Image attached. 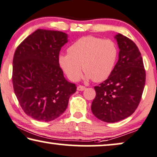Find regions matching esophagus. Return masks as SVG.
Returning a JSON list of instances; mask_svg holds the SVG:
<instances>
[{"instance_id": "obj_1", "label": "esophagus", "mask_w": 157, "mask_h": 157, "mask_svg": "<svg viewBox=\"0 0 157 157\" xmlns=\"http://www.w3.org/2000/svg\"><path fill=\"white\" fill-rule=\"evenodd\" d=\"M85 88H86V87H85V86H82V85H79V86H77V90H79V91H83V90H85Z\"/></svg>"}]
</instances>
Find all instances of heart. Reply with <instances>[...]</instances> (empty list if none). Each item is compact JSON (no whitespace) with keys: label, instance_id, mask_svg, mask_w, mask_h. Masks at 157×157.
Returning <instances> with one entry per match:
<instances>
[{"label":"heart","instance_id":"heart-1","mask_svg":"<svg viewBox=\"0 0 157 157\" xmlns=\"http://www.w3.org/2000/svg\"><path fill=\"white\" fill-rule=\"evenodd\" d=\"M67 52L59 56V62L72 81L79 80L82 68L85 78L103 82L112 73L118 57L113 41L91 36L79 39L68 48Z\"/></svg>","mask_w":157,"mask_h":157}]
</instances>
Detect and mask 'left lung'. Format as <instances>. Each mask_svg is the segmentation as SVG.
Instances as JSON below:
<instances>
[{"label":"left lung","mask_w":157,"mask_h":157,"mask_svg":"<svg viewBox=\"0 0 157 157\" xmlns=\"http://www.w3.org/2000/svg\"><path fill=\"white\" fill-rule=\"evenodd\" d=\"M118 60L107 80L95 86L91 110L106 123L118 122L132 115L139 105L146 82L141 52L132 40L118 33Z\"/></svg>","instance_id":"8db88e82"}]
</instances>
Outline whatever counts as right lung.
<instances>
[{"label":"right lung","instance_id":"obj_1","mask_svg":"<svg viewBox=\"0 0 157 157\" xmlns=\"http://www.w3.org/2000/svg\"><path fill=\"white\" fill-rule=\"evenodd\" d=\"M67 34L37 29L16 48L13 59V90L27 116L51 121L64 112L75 84L64 78L59 54Z\"/></svg>","mask_w":157,"mask_h":157}]
</instances>
